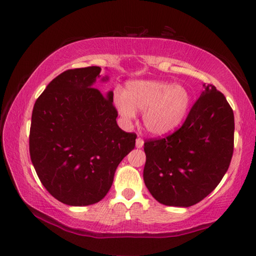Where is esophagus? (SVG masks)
<instances>
[{"mask_svg":"<svg viewBox=\"0 0 256 256\" xmlns=\"http://www.w3.org/2000/svg\"><path fill=\"white\" fill-rule=\"evenodd\" d=\"M144 140H142L141 138H136V146L138 149L142 148V146H144Z\"/></svg>","mask_w":256,"mask_h":256,"instance_id":"obj_1","label":"esophagus"}]
</instances>
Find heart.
Returning a JSON list of instances; mask_svg holds the SVG:
<instances>
[{
  "label": "heart",
  "instance_id": "heart-1",
  "mask_svg": "<svg viewBox=\"0 0 256 256\" xmlns=\"http://www.w3.org/2000/svg\"><path fill=\"white\" fill-rule=\"evenodd\" d=\"M112 105L122 122L130 124L142 110V123L154 136H166L183 123L192 96L184 84H172L157 80H134L125 92L115 90Z\"/></svg>",
  "mask_w": 256,
  "mask_h": 256
}]
</instances>
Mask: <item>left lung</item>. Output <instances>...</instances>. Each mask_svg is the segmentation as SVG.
Segmentation results:
<instances>
[{
    "mask_svg": "<svg viewBox=\"0 0 256 256\" xmlns=\"http://www.w3.org/2000/svg\"><path fill=\"white\" fill-rule=\"evenodd\" d=\"M234 112L224 94L203 84L182 128L144 144V180L159 203L188 208L214 190L228 170L234 151Z\"/></svg>",
    "mask_w": 256,
    "mask_h": 256,
    "instance_id": "obj_1",
    "label": "left lung"
}]
</instances>
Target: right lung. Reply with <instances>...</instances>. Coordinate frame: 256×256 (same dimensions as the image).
I'll return each mask as SVG.
<instances>
[{
  "label": "right lung",
  "instance_id": "obj_1",
  "mask_svg": "<svg viewBox=\"0 0 256 256\" xmlns=\"http://www.w3.org/2000/svg\"><path fill=\"white\" fill-rule=\"evenodd\" d=\"M99 66L74 68L52 80L34 102L30 158L56 200L82 206L105 198L116 168L136 146V136L120 130L112 92L94 84L110 80Z\"/></svg>",
  "mask_w": 256,
  "mask_h": 256
}]
</instances>
